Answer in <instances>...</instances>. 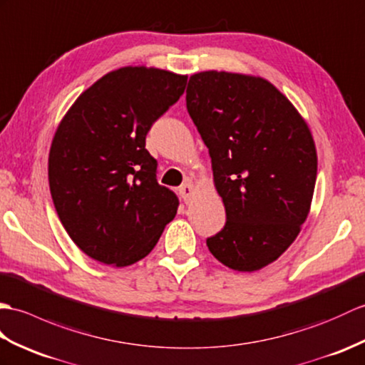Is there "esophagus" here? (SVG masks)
<instances>
[{
  "instance_id": "1",
  "label": "esophagus",
  "mask_w": 365,
  "mask_h": 365,
  "mask_svg": "<svg viewBox=\"0 0 365 365\" xmlns=\"http://www.w3.org/2000/svg\"><path fill=\"white\" fill-rule=\"evenodd\" d=\"M180 195L184 200V203H189V200L193 195V184L192 182H184L180 187Z\"/></svg>"
}]
</instances>
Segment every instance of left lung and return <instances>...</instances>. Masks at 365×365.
I'll return each instance as SVG.
<instances>
[{
    "mask_svg": "<svg viewBox=\"0 0 365 365\" xmlns=\"http://www.w3.org/2000/svg\"><path fill=\"white\" fill-rule=\"evenodd\" d=\"M185 103L226 210L207 248L232 270L262 269L290 247L309 214L317 178L309 128L269 81L239 73H195Z\"/></svg>",
    "mask_w": 365,
    "mask_h": 365,
    "instance_id": "8db88e82",
    "label": "left lung"
}]
</instances>
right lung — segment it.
Listing matches in <instances>:
<instances>
[{"instance_id":"right-lung-1","label":"right lung","mask_w":365,"mask_h":365,"mask_svg":"<svg viewBox=\"0 0 365 365\" xmlns=\"http://www.w3.org/2000/svg\"><path fill=\"white\" fill-rule=\"evenodd\" d=\"M185 84L187 76L167 70L118 68L62 118L48 159L53 203L71 240L95 261H140L175 218L180 200L158 182L145 139Z\"/></svg>"}]
</instances>
